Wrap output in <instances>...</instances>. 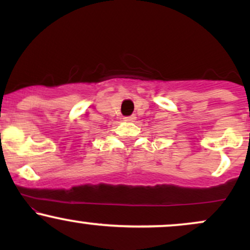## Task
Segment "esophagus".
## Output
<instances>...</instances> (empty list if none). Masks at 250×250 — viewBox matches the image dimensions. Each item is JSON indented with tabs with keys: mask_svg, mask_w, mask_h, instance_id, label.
Listing matches in <instances>:
<instances>
[{
	"mask_svg": "<svg viewBox=\"0 0 250 250\" xmlns=\"http://www.w3.org/2000/svg\"><path fill=\"white\" fill-rule=\"evenodd\" d=\"M123 120H125V122H135V120H136V116H135V115H130V116H125V119H123Z\"/></svg>",
	"mask_w": 250,
	"mask_h": 250,
	"instance_id": "1",
	"label": "esophagus"
}]
</instances>
